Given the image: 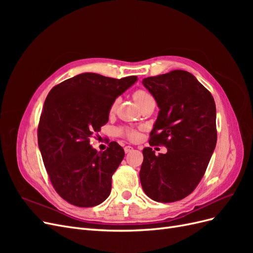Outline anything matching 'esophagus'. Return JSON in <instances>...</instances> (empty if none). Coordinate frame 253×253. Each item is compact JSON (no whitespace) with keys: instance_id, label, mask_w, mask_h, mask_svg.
<instances>
[{"instance_id":"34e87169","label":"esophagus","mask_w":253,"mask_h":253,"mask_svg":"<svg viewBox=\"0 0 253 253\" xmlns=\"http://www.w3.org/2000/svg\"><path fill=\"white\" fill-rule=\"evenodd\" d=\"M131 151H133V148L131 147V145H126V147L125 148V152L126 153V154H127V153L131 152Z\"/></svg>"}]
</instances>
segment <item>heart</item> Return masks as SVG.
Instances as JSON below:
<instances>
[{"mask_svg": "<svg viewBox=\"0 0 253 253\" xmlns=\"http://www.w3.org/2000/svg\"><path fill=\"white\" fill-rule=\"evenodd\" d=\"M151 98H152V96L150 94H148L147 91H144V90H136L135 93H134V100L137 103V105L142 104L143 102L148 101L149 99H151ZM116 105H117V100L113 102L111 110L114 111L115 108H116ZM126 135L128 137L129 139H135L136 137H137V133L134 132V131H127V132H126Z\"/></svg>", "mask_w": 253, "mask_h": 253, "instance_id": "heart-1", "label": "heart"}]
</instances>
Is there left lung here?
<instances>
[{"instance_id":"obj_1","label":"left lung","mask_w":253,"mask_h":253,"mask_svg":"<svg viewBox=\"0 0 253 253\" xmlns=\"http://www.w3.org/2000/svg\"><path fill=\"white\" fill-rule=\"evenodd\" d=\"M159 108L150 145L168 152L142 151L139 177L151 200L180 201L201 181L216 145V108L210 91L186 71H172L142 80Z\"/></svg>"}]
</instances>
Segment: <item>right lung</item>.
<instances>
[{"label": "right lung", "instance_id": "obj_1", "mask_svg": "<svg viewBox=\"0 0 253 253\" xmlns=\"http://www.w3.org/2000/svg\"><path fill=\"white\" fill-rule=\"evenodd\" d=\"M138 80L83 73L58 84L46 97L38 144L58 194L77 207H94L109 197L112 176L125 151L112 141L98 152L89 137L109 121L113 102Z\"/></svg>", "mask_w": 253, "mask_h": 253}]
</instances>
